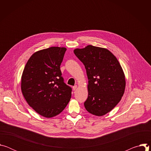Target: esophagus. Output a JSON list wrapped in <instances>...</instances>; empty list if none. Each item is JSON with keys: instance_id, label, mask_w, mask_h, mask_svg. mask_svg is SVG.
<instances>
[{"instance_id": "esophagus-1", "label": "esophagus", "mask_w": 151, "mask_h": 151, "mask_svg": "<svg viewBox=\"0 0 151 151\" xmlns=\"http://www.w3.org/2000/svg\"><path fill=\"white\" fill-rule=\"evenodd\" d=\"M76 88H77V85H75V86H73V90L75 91V90H76Z\"/></svg>"}]
</instances>
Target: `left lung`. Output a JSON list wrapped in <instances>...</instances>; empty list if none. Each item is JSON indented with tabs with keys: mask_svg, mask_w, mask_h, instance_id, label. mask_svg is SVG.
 Segmentation results:
<instances>
[{
	"mask_svg": "<svg viewBox=\"0 0 151 151\" xmlns=\"http://www.w3.org/2000/svg\"><path fill=\"white\" fill-rule=\"evenodd\" d=\"M73 52L84 64L88 79L86 110L96 116L109 112L125 91V75L119 61L108 50L93 45Z\"/></svg>",
	"mask_w": 151,
	"mask_h": 151,
	"instance_id": "obj_1",
	"label": "left lung"
}]
</instances>
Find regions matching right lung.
Here are the masks:
<instances>
[{"mask_svg":"<svg viewBox=\"0 0 151 151\" xmlns=\"http://www.w3.org/2000/svg\"><path fill=\"white\" fill-rule=\"evenodd\" d=\"M66 51L54 47L35 52L21 77V91L27 103L46 118L60 114L71 98L72 88L64 83L60 70Z\"/></svg>","mask_w":151,"mask_h":151,"instance_id":"add662e5","label":"right lung"}]
</instances>
